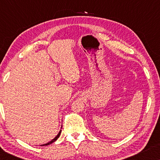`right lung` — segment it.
<instances>
[{"mask_svg": "<svg viewBox=\"0 0 160 160\" xmlns=\"http://www.w3.org/2000/svg\"><path fill=\"white\" fill-rule=\"evenodd\" d=\"M60 133H61V130L60 131V132H59V133H58V135H57V136H56L55 138H54L53 140H52V141H50V142H49V143H46V144H43V145H41V146H48V145H49V144H51V143H53V142H54V141H56V140H57V139H58L59 137H60Z\"/></svg>", "mask_w": 160, "mask_h": 160, "instance_id": "add662e5", "label": "right lung"}]
</instances>
